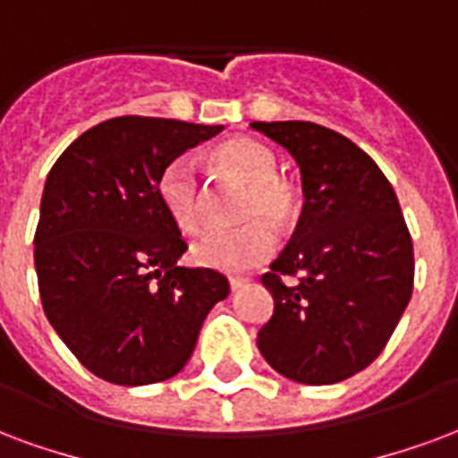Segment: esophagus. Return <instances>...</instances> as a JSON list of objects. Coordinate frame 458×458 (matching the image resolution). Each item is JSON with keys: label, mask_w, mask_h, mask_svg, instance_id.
Listing matches in <instances>:
<instances>
[{"label": "esophagus", "mask_w": 458, "mask_h": 458, "mask_svg": "<svg viewBox=\"0 0 458 458\" xmlns=\"http://www.w3.org/2000/svg\"><path fill=\"white\" fill-rule=\"evenodd\" d=\"M250 279L247 276H230V291H240L242 286H247Z\"/></svg>", "instance_id": "1"}]
</instances>
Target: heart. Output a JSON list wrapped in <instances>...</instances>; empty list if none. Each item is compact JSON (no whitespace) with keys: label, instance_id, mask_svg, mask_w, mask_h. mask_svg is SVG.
<instances>
[{"label":"heart","instance_id":"obj_1","mask_svg":"<svg viewBox=\"0 0 458 458\" xmlns=\"http://www.w3.org/2000/svg\"><path fill=\"white\" fill-rule=\"evenodd\" d=\"M216 160L230 177L247 186L238 218L240 230H213L191 245V259L216 272L238 274L264 264L276 250V235L267 225L286 230L301 213L296 186L276 177V155L252 138H230L216 150ZM157 194L172 223L184 233L203 228V203L199 172L189 157L172 160L157 182Z\"/></svg>","mask_w":458,"mask_h":458}]
</instances>
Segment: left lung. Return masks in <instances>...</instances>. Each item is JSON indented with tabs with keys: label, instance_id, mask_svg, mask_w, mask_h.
<instances>
[{
	"label": "left lung",
	"instance_id": "8db88e82",
	"mask_svg": "<svg viewBox=\"0 0 458 458\" xmlns=\"http://www.w3.org/2000/svg\"><path fill=\"white\" fill-rule=\"evenodd\" d=\"M252 128L296 160L306 199L289 247L262 276L274 315L257 347L296 384H340L381 354L408 306V225L391 182L350 138L308 121Z\"/></svg>",
	"mask_w": 458,
	"mask_h": 458
}]
</instances>
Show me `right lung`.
Segmentation results:
<instances>
[{"label":"right lung","instance_id":"1","mask_svg":"<svg viewBox=\"0 0 458 458\" xmlns=\"http://www.w3.org/2000/svg\"><path fill=\"white\" fill-rule=\"evenodd\" d=\"M220 131L111 118L80 135L48 172L33 238L43 310L82 367L108 384L179 374L208 310L228 296L223 274L177 267L186 242L157 194L169 162Z\"/></svg>","mask_w":458,"mask_h":458}]
</instances>
